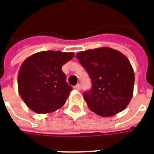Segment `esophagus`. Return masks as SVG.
I'll return each instance as SVG.
<instances>
[{"instance_id": "obj_1", "label": "esophagus", "mask_w": 154, "mask_h": 154, "mask_svg": "<svg viewBox=\"0 0 154 154\" xmlns=\"http://www.w3.org/2000/svg\"><path fill=\"white\" fill-rule=\"evenodd\" d=\"M75 88H76V89H77V90H81V85L80 84H77V85H76V86H75Z\"/></svg>"}]
</instances>
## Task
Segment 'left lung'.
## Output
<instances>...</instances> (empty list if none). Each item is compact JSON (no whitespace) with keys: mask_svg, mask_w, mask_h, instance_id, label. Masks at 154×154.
Here are the masks:
<instances>
[{"mask_svg":"<svg viewBox=\"0 0 154 154\" xmlns=\"http://www.w3.org/2000/svg\"><path fill=\"white\" fill-rule=\"evenodd\" d=\"M76 57L91 82V88L83 93L90 110L104 117L125 110L132 98L134 83L128 58L110 48L83 51Z\"/></svg>","mask_w":154,"mask_h":154,"instance_id":"8db88e82","label":"left lung"}]
</instances>
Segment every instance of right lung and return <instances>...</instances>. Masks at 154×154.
Instances as JSON below:
<instances>
[{"mask_svg": "<svg viewBox=\"0 0 154 154\" xmlns=\"http://www.w3.org/2000/svg\"><path fill=\"white\" fill-rule=\"evenodd\" d=\"M72 53L43 51L22 63L18 75L19 93L26 106L38 114L53 112L63 106L72 87L66 82L62 66Z\"/></svg>", "mask_w": 154, "mask_h": 154, "instance_id": "add662e5", "label": "right lung"}]
</instances>
